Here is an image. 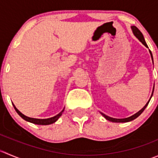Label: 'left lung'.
Returning <instances> with one entry per match:
<instances>
[{"label":"left lung","mask_w":158,"mask_h":158,"mask_svg":"<svg viewBox=\"0 0 158 158\" xmlns=\"http://www.w3.org/2000/svg\"><path fill=\"white\" fill-rule=\"evenodd\" d=\"M131 30H132V32H133L134 35H135V36H136V37L138 38V39L139 40L141 41V42L142 43V44H144V46H145V47H148V45H147V44H146L145 40H144V36H143L142 33H141V32L140 31V30H138V28H137L135 26H132L131 27ZM150 53H151V58H152V60H153L152 53H151V51H150ZM153 91H154V89H153ZM153 92H152V95H153ZM152 95H151V96H152ZM150 100H151V98H150L149 101L148 102L147 104H146L145 106H144V107L142 108V109L140 110L139 111H138V112H137V113H135V114L131 115V117L126 118H114L109 117V116H107V115H106V114H103V113H102V112H101V114H102V115L104 116V117L106 118L107 119V120L110 121V122H131V121L134 120V119H135V118H138V116H139L140 114H141V113L143 112V111H144V110L145 109V108L148 106V103H149Z\"/></svg>","instance_id":"1"}]
</instances>
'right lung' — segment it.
<instances>
[{
    "mask_svg": "<svg viewBox=\"0 0 158 158\" xmlns=\"http://www.w3.org/2000/svg\"><path fill=\"white\" fill-rule=\"evenodd\" d=\"M13 106H14V109H15L16 111L17 112V114H18L19 115H20V117L24 119L25 121H27V122H31V123H33V124H36V125H50V124H52V123H54V122H56L57 120H58L59 118H60V116L62 115V113H63V111H64V109H63V111H60V112L58 114H56V115L54 116V117L49 118L39 119V118H30V117H27V116L24 115V114H22V113L20 112V111H19V110L17 109V108L15 107V106H14V104H13Z\"/></svg>",
    "mask_w": 158,
    "mask_h": 158,
    "instance_id": "right-lung-1",
    "label": "right lung"
}]
</instances>
